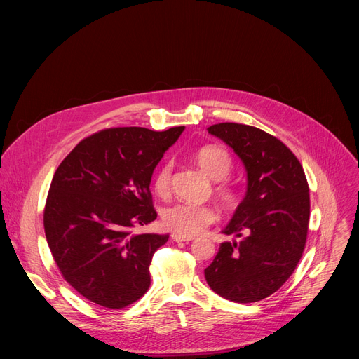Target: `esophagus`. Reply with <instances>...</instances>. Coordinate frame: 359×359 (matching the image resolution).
Listing matches in <instances>:
<instances>
[{"mask_svg":"<svg viewBox=\"0 0 359 359\" xmlns=\"http://www.w3.org/2000/svg\"><path fill=\"white\" fill-rule=\"evenodd\" d=\"M172 238L175 240V241H177V243H180V241H192L194 240V237H187V236H182V234H177V233H173L172 234Z\"/></svg>","mask_w":359,"mask_h":359,"instance_id":"1","label":"esophagus"}]
</instances>
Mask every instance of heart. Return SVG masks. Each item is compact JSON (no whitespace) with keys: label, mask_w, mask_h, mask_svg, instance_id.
<instances>
[{"label":"heart","mask_w":359,"mask_h":359,"mask_svg":"<svg viewBox=\"0 0 359 359\" xmlns=\"http://www.w3.org/2000/svg\"><path fill=\"white\" fill-rule=\"evenodd\" d=\"M195 161L202 172L212 180H222L233 168V157L227 149L217 145H205L195 153ZM172 180V164H161L153 179L154 191L160 196H165L170 191ZM215 194L224 208L233 210L238 202L237 192L227 183H218ZM163 224L168 230L182 236L201 234L208 225L217 219V212L210 205H198L189 202H177L170 205L161 214Z\"/></svg>","instance_id":"obj_1"}]
</instances>
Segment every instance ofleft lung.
Returning a JSON list of instances; mask_svg holds the SVG:
<instances>
[{
  "label": "left lung",
  "instance_id": "1",
  "mask_svg": "<svg viewBox=\"0 0 359 359\" xmlns=\"http://www.w3.org/2000/svg\"><path fill=\"white\" fill-rule=\"evenodd\" d=\"M208 134L219 138L241 160L248 175L246 195L205 269L214 292L234 303H255L276 292L303 256L309 218V184L297 157L278 138L255 126L217 123Z\"/></svg>",
  "mask_w": 359,
  "mask_h": 359
}]
</instances>
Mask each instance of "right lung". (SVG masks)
<instances>
[{"mask_svg": "<svg viewBox=\"0 0 359 359\" xmlns=\"http://www.w3.org/2000/svg\"><path fill=\"white\" fill-rule=\"evenodd\" d=\"M184 126L156 132L111 128L83 140L56 168L43 225L68 284L106 309H123L149 288V263L168 234H134L157 218L149 184Z\"/></svg>", "mask_w": 359, "mask_h": 359, "instance_id": "add662e5", "label": "right lung"}]
</instances>
